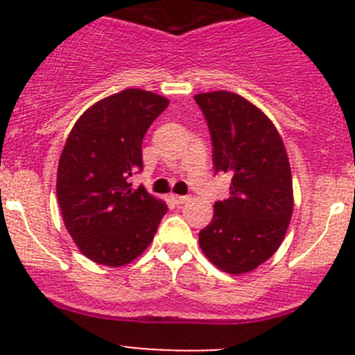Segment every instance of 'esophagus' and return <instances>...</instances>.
Returning a JSON list of instances; mask_svg holds the SVG:
<instances>
[{
  "label": "esophagus",
  "instance_id": "esophagus-1",
  "mask_svg": "<svg viewBox=\"0 0 355 355\" xmlns=\"http://www.w3.org/2000/svg\"><path fill=\"white\" fill-rule=\"evenodd\" d=\"M171 199H173L177 204H185V202H189V200H191L189 196H171Z\"/></svg>",
  "mask_w": 355,
  "mask_h": 355
}]
</instances>
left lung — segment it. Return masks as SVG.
I'll list each match as a JSON object with an SVG mask.
<instances>
[{"label": "left lung", "instance_id": "left-lung-1", "mask_svg": "<svg viewBox=\"0 0 355 355\" xmlns=\"http://www.w3.org/2000/svg\"><path fill=\"white\" fill-rule=\"evenodd\" d=\"M194 99L209 128L214 170L232 175L230 196L214 202L199 245L220 270L247 273L287 234L293 209L287 151L270 118L242 96L216 91Z\"/></svg>", "mask_w": 355, "mask_h": 355}]
</instances>
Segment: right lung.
Masks as SVG:
<instances>
[{
    "mask_svg": "<svg viewBox=\"0 0 355 355\" xmlns=\"http://www.w3.org/2000/svg\"><path fill=\"white\" fill-rule=\"evenodd\" d=\"M166 106L155 92L125 89L92 105L68 135L56 196L68 234L94 263L134 261L166 214V204L130 184L142 171V139Z\"/></svg>",
    "mask_w": 355,
    "mask_h": 355,
    "instance_id": "add662e5",
    "label": "right lung"
}]
</instances>
